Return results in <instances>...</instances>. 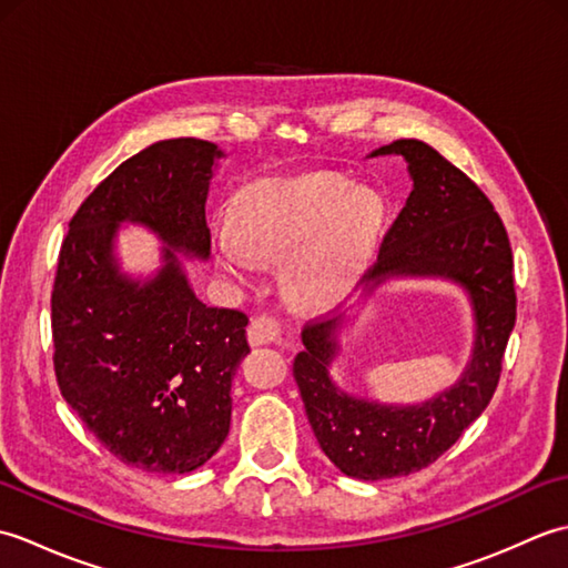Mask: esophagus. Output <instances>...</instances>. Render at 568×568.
Wrapping results in <instances>:
<instances>
[{
	"label": "esophagus",
	"instance_id": "esophagus-1",
	"mask_svg": "<svg viewBox=\"0 0 568 568\" xmlns=\"http://www.w3.org/2000/svg\"><path fill=\"white\" fill-rule=\"evenodd\" d=\"M283 339V324L275 315H258L256 320H251L248 324V342L253 346L258 344H273V342H281Z\"/></svg>",
	"mask_w": 568,
	"mask_h": 568
}]
</instances>
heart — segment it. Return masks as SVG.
<instances>
[{
    "mask_svg": "<svg viewBox=\"0 0 568 568\" xmlns=\"http://www.w3.org/2000/svg\"><path fill=\"white\" fill-rule=\"evenodd\" d=\"M385 224L378 192L334 175L253 192L236 212V239L222 234L216 256L229 273H244L251 256L287 261L297 303L324 305L352 287L371 258Z\"/></svg>",
    "mask_w": 568,
    "mask_h": 568,
    "instance_id": "heart-1",
    "label": "heart"
}]
</instances>
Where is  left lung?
<instances>
[{
	"instance_id": "8db88e82",
	"label": "left lung",
	"mask_w": 568,
	"mask_h": 568,
	"mask_svg": "<svg viewBox=\"0 0 568 568\" xmlns=\"http://www.w3.org/2000/svg\"><path fill=\"white\" fill-rule=\"evenodd\" d=\"M400 153L413 192L383 236L368 281L444 275L462 283L476 312L474 358L464 378L434 400L395 407L336 390L327 366L336 320L307 322L293 376L322 452L342 474L364 480L407 476L437 462L488 407L517 315L513 248L503 220L474 180L417 139H397L373 155Z\"/></svg>"
}]
</instances>
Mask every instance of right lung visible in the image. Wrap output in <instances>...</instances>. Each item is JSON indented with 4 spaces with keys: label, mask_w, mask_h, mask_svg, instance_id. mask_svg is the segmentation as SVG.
<instances>
[{
    "label": "right lung",
    "mask_w": 568,
    "mask_h": 568,
    "mask_svg": "<svg viewBox=\"0 0 568 568\" xmlns=\"http://www.w3.org/2000/svg\"><path fill=\"white\" fill-rule=\"evenodd\" d=\"M214 143L159 141L106 175L72 214L51 295L60 395L119 462L190 474L216 454L232 419V378L251 348L241 310L207 307L173 251L210 256L204 220ZM122 221L153 227L171 250L149 284L118 273Z\"/></svg>",
    "instance_id": "obj_1"
}]
</instances>
